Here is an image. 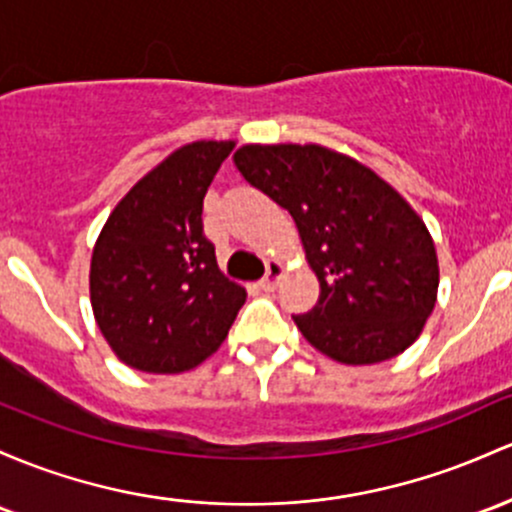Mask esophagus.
<instances>
[{"instance_id":"1","label":"esophagus","mask_w":512,"mask_h":512,"mask_svg":"<svg viewBox=\"0 0 512 512\" xmlns=\"http://www.w3.org/2000/svg\"><path fill=\"white\" fill-rule=\"evenodd\" d=\"M284 277V267L279 265V262H269L267 265V274L265 277H262V282H260V286L265 291H272V289H277V284H279V279Z\"/></svg>"}]
</instances>
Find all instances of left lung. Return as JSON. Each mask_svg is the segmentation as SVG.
<instances>
[{"label":"left lung","instance_id":"1","mask_svg":"<svg viewBox=\"0 0 512 512\" xmlns=\"http://www.w3.org/2000/svg\"><path fill=\"white\" fill-rule=\"evenodd\" d=\"M240 174L299 228L318 303L294 316L303 338L342 364L401 355L437 301L435 243L406 199L362 162L323 145H243Z\"/></svg>","mask_w":512,"mask_h":512}]
</instances>
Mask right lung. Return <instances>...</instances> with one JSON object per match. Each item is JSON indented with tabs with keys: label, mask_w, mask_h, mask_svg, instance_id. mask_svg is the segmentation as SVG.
Masks as SVG:
<instances>
[{
	"label": "right lung",
	"mask_w": 512,
	"mask_h": 512,
	"mask_svg": "<svg viewBox=\"0 0 512 512\" xmlns=\"http://www.w3.org/2000/svg\"><path fill=\"white\" fill-rule=\"evenodd\" d=\"M233 148V140H196L174 150L101 228L89 294L101 335L128 367L194 369L221 347L245 303L201 221L206 189Z\"/></svg>",
	"instance_id": "1"
}]
</instances>
